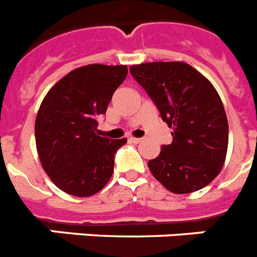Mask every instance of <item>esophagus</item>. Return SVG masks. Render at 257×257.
<instances>
[{"instance_id": "1", "label": "esophagus", "mask_w": 257, "mask_h": 257, "mask_svg": "<svg viewBox=\"0 0 257 257\" xmlns=\"http://www.w3.org/2000/svg\"><path fill=\"white\" fill-rule=\"evenodd\" d=\"M129 141H131L132 144H141V142H142V138L131 137V138H129Z\"/></svg>"}]
</instances>
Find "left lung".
Returning <instances> with one entry per match:
<instances>
[{"label":"left lung","instance_id":"left-lung-1","mask_svg":"<svg viewBox=\"0 0 257 257\" xmlns=\"http://www.w3.org/2000/svg\"><path fill=\"white\" fill-rule=\"evenodd\" d=\"M173 126L171 145L149 160L154 177L175 194L207 186L226 158L229 125L221 98L211 82L184 62H153L129 68Z\"/></svg>","mask_w":257,"mask_h":257}]
</instances>
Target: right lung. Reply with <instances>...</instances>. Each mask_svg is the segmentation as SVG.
Returning a JSON list of instances; mask_svg holds the SVG:
<instances>
[{"mask_svg":"<svg viewBox=\"0 0 257 257\" xmlns=\"http://www.w3.org/2000/svg\"><path fill=\"white\" fill-rule=\"evenodd\" d=\"M126 75V66L80 67L44 98L36 117V146L44 171L64 193L90 196L112 176L115 154L126 140L98 136L97 119Z\"/></svg>","mask_w":257,"mask_h":257,"instance_id":"add662e5","label":"right lung"}]
</instances>
